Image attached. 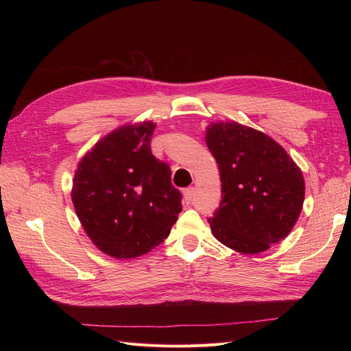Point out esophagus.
Returning a JSON list of instances; mask_svg holds the SVG:
<instances>
[{
    "instance_id": "esophagus-1",
    "label": "esophagus",
    "mask_w": 351,
    "mask_h": 351,
    "mask_svg": "<svg viewBox=\"0 0 351 351\" xmlns=\"http://www.w3.org/2000/svg\"><path fill=\"white\" fill-rule=\"evenodd\" d=\"M193 195H195V189L193 187H187L183 190V199L186 204H192V199H193Z\"/></svg>"
}]
</instances>
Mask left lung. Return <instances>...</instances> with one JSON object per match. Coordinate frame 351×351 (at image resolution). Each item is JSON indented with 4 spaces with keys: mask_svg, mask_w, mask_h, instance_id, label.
I'll return each mask as SVG.
<instances>
[{
    "mask_svg": "<svg viewBox=\"0 0 351 351\" xmlns=\"http://www.w3.org/2000/svg\"><path fill=\"white\" fill-rule=\"evenodd\" d=\"M222 200L208 222L224 246L258 254L290 234L304 202L302 169L271 136L237 121L206 127Z\"/></svg>",
    "mask_w": 351,
    "mask_h": 351,
    "instance_id": "left-lung-1",
    "label": "left lung"
}]
</instances>
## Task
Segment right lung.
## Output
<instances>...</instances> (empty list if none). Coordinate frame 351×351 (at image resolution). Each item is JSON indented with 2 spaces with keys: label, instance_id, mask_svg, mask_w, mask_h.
<instances>
[{
  "label": "right lung",
  "instance_id": "right-lung-1",
  "mask_svg": "<svg viewBox=\"0 0 351 351\" xmlns=\"http://www.w3.org/2000/svg\"><path fill=\"white\" fill-rule=\"evenodd\" d=\"M156 123L117 127L82 156L71 202L90 241L115 259H133L159 246L182 212L171 169L151 152Z\"/></svg>",
  "mask_w": 351,
  "mask_h": 351
}]
</instances>
